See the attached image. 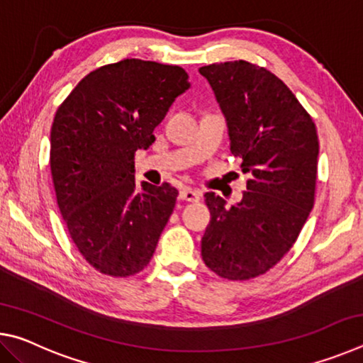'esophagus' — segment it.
I'll use <instances>...</instances> for the list:
<instances>
[{
	"label": "esophagus",
	"instance_id": "esophagus-1",
	"mask_svg": "<svg viewBox=\"0 0 363 363\" xmlns=\"http://www.w3.org/2000/svg\"><path fill=\"white\" fill-rule=\"evenodd\" d=\"M201 199V192L200 190H192V189H182L179 192V200H186V201H199Z\"/></svg>",
	"mask_w": 363,
	"mask_h": 363
}]
</instances>
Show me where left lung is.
<instances>
[{
  "label": "left lung",
  "mask_w": 363,
  "mask_h": 363,
  "mask_svg": "<svg viewBox=\"0 0 363 363\" xmlns=\"http://www.w3.org/2000/svg\"><path fill=\"white\" fill-rule=\"evenodd\" d=\"M229 130L230 152L250 173L240 203L205 194L211 220L201 257L227 280L266 274L296 242L314 206L318 138L290 88L247 60L205 65Z\"/></svg>",
  "instance_id": "obj_1"
}]
</instances>
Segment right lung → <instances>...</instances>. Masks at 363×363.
I'll list each match as a JSON object with an SVG mask.
<instances>
[{
  "instance_id": "1",
  "label": "right lung",
  "mask_w": 363,
  "mask_h": 363,
  "mask_svg": "<svg viewBox=\"0 0 363 363\" xmlns=\"http://www.w3.org/2000/svg\"><path fill=\"white\" fill-rule=\"evenodd\" d=\"M190 88L177 65L125 59L88 73L60 104L51 128V174L57 205L79 253L112 277L150 262L174 210L168 182L134 181V153Z\"/></svg>"
}]
</instances>
